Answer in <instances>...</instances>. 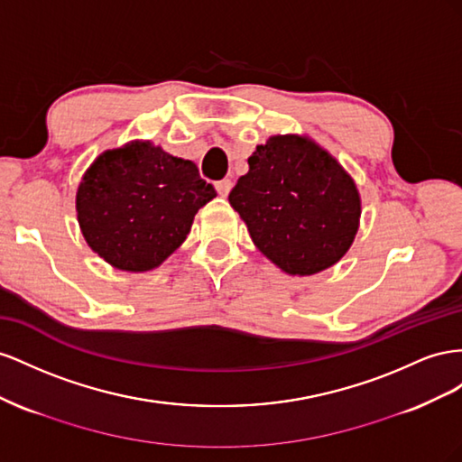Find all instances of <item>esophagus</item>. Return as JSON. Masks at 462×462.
<instances>
[{
	"label": "esophagus",
	"mask_w": 462,
	"mask_h": 462,
	"mask_svg": "<svg viewBox=\"0 0 462 462\" xmlns=\"http://www.w3.org/2000/svg\"><path fill=\"white\" fill-rule=\"evenodd\" d=\"M232 180H220V181H217V191H218V195H222V197H226L228 193H230V189H232Z\"/></svg>",
	"instance_id": "34e87169"
}]
</instances>
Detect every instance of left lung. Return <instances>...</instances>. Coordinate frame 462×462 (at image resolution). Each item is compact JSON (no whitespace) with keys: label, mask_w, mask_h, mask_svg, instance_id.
Instances as JSON below:
<instances>
[{"label":"left lung","mask_w":462,"mask_h":462,"mask_svg":"<svg viewBox=\"0 0 462 462\" xmlns=\"http://www.w3.org/2000/svg\"><path fill=\"white\" fill-rule=\"evenodd\" d=\"M247 164L228 201L259 252L298 276L340 261L358 232L362 201L337 158L308 137L273 135Z\"/></svg>","instance_id":"1"}]
</instances>
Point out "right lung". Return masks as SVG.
I'll use <instances>...</instances> for the list:
<instances>
[{
	"instance_id": "right-lung-1",
	"label": "right lung",
	"mask_w": 462,
	"mask_h": 462,
	"mask_svg": "<svg viewBox=\"0 0 462 462\" xmlns=\"http://www.w3.org/2000/svg\"><path fill=\"white\" fill-rule=\"evenodd\" d=\"M215 197L191 161L131 141L90 164L75 207L92 252L120 271L144 273L176 252L197 210Z\"/></svg>"
}]
</instances>
